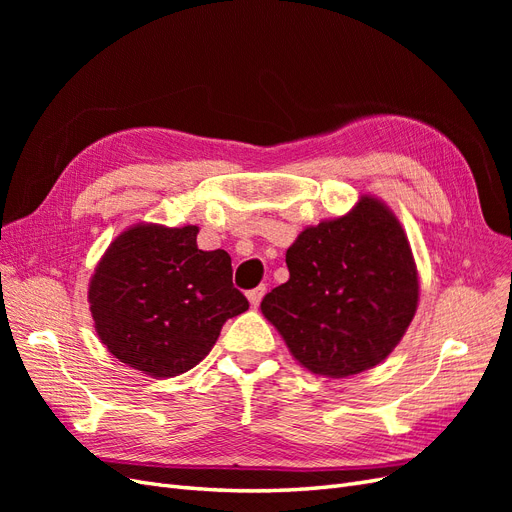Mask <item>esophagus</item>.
<instances>
[{"label": "esophagus", "instance_id": "obj_1", "mask_svg": "<svg viewBox=\"0 0 512 512\" xmlns=\"http://www.w3.org/2000/svg\"><path fill=\"white\" fill-rule=\"evenodd\" d=\"M265 286H258V288H254V290H247L245 294H247V301H250V305L252 307H258L260 305V301H262V297H265Z\"/></svg>", "mask_w": 512, "mask_h": 512}]
</instances>
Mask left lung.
<instances>
[{
    "instance_id": "1",
    "label": "left lung",
    "mask_w": 512,
    "mask_h": 512,
    "mask_svg": "<svg viewBox=\"0 0 512 512\" xmlns=\"http://www.w3.org/2000/svg\"><path fill=\"white\" fill-rule=\"evenodd\" d=\"M286 265L288 282L262 299L260 312L312 374L348 378L376 367L416 314L421 284L408 235L371 194L301 230Z\"/></svg>"
}]
</instances>
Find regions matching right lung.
Instances as JSON below:
<instances>
[{
    "mask_svg": "<svg viewBox=\"0 0 512 512\" xmlns=\"http://www.w3.org/2000/svg\"><path fill=\"white\" fill-rule=\"evenodd\" d=\"M198 226L134 224L106 247L87 301L100 342L115 359L151 378L196 367L224 322L250 303L232 286L230 256L203 252Z\"/></svg>",
    "mask_w": 512,
    "mask_h": 512,
    "instance_id": "right-lung-1",
    "label": "right lung"
}]
</instances>
